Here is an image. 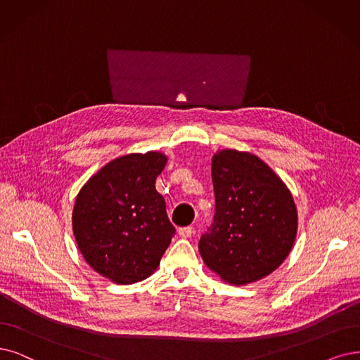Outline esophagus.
<instances>
[{
	"label": "esophagus",
	"instance_id": "1",
	"mask_svg": "<svg viewBox=\"0 0 360 360\" xmlns=\"http://www.w3.org/2000/svg\"><path fill=\"white\" fill-rule=\"evenodd\" d=\"M179 236L181 237H184V238H188V237H191L193 236V233H194V230H193V227H182V229H179Z\"/></svg>",
	"mask_w": 360,
	"mask_h": 360
}]
</instances>
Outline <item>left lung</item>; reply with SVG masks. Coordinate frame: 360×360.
Masks as SVG:
<instances>
[{"label":"left lung","instance_id":"left-lung-1","mask_svg":"<svg viewBox=\"0 0 360 360\" xmlns=\"http://www.w3.org/2000/svg\"><path fill=\"white\" fill-rule=\"evenodd\" d=\"M215 217L198 242L207 269L236 286L278 269L295 243L298 212L289 188L259 157L221 150L212 157Z\"/></svg>","mask_w":360,"mask_h":360}]
</instances>
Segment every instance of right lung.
<instances>
[{
    "label": "right lung",
    "instance_id": "right-lung-1",
    "mask_svg": "<svg viewBox=\"0 0 360 360\" xmlns=\"http://www.w3.org/2000/svg\"><path fill=\"white\" fill-rule=\"evenodd\" d=\"M163 153H131L98 170L79 190L72 231L90 267L117 285L150 277L160 265L175 227L166 214L155 179Z\"/></svg>",
    "mask_w": 360,
    "mask_h": 360
}]
</instances>
